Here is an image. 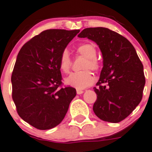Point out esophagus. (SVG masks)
Wrapping results in <instances>:
<instances>
[{
  "label": "esophagus",
  "instance_id": "1",
  "mask_svg": "<svg viewBox=\"0 0 152 152\" xmlns=\"http://www.w3.org/2000/svg\"><path fill=\"white\" fill-rule=\"evenodd\" d=\"M76 93H77L78 95H81L83 93V91L80 90V89H76Z\"/></svg>",
  "mask_w": 152,
  "mask_h": 152
}]
</instances>
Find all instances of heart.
<instances>
[{
    "label": "heart",
    "mask_w": 152,
    "mask_h": 152,
    "mask_svg": "<svg viewBox=\"0 0 152 152\" xmlns=\"http://www.w3.org/2000/svg\"><path fill=\"white\" fill-rule=\"evenodd\" d=\"M78 54L86 57L82 69H90L93 71H98L99 62L96 58L97 51L96 47L92 43H84L79 45L76 49ZM71 66V59L69 52L66 49L61 52L59 58V67L61 70L66 74L69 73ZM94 78L88 69L73 72L65 79L66 83L76 88L83 89L94 83Z\"/></svg>",
    "instance_id": "1"
}]
</instances>
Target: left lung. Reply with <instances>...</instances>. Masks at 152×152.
I'll return each instance as SVG.
<instances>
[{
  "instance_id": "1",
  "label": "left lung",
  "mask_w": 152,
  "mask_h": 152,
  "mask_svg": "<svg viewBox=\"0 0 152 152\" xmlns=\"http://www.w3.org/2000/svg\"><path fill=\"white\" fill-rule=\"evenodd\" d=\"M78 37L95 42L103 56L98 87L94 88L95 114L103 121H122L140 104L145 85L143 65L134 47L123 36L105 27L86 28Z\"/></svg>"
}]
</instances>
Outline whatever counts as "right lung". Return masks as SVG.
Masks as SVG:
<instances>
[{
	"label": "right lung",
	"instance_id": "obj_1",
	"mask_svg": "<svg viewBox=\"0 0 152 152\" xmlns=\"http://www.w3.org/2000/svg\"><path fill=\"white\" fill-rule=\"evenodd\" d=\"M79 30H47L34 36L18 53L11 76L12 97L24 121L45 130L64 118L76 95L74 88H60L59 58Z\"/></svg>",
	"mask_w": 152,
	"mask_h": 152
}]
</instances>
